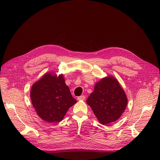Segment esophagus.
Returning a JSON list of instances; mask_svg holds the SVG:
<instances>
[{
  "label": "esophagus",
  "instance_id": "obj_1",
  "mask_svg": "<svg viewBox=\"0 0 160 160\" xmlns=\"http://www.w3.org/2000/svg\"><path fill=\"white\" fill-rule=\"evenodd\" d=\"M77 99H78V100H84L85 99H86V96L82 95V96H80V97H78L77 98Z\"/></svg>",
  "mask_w": 160,
  "mask_h": 160
}]
</instances>
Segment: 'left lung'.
Returning <instances> with one entry per match:
<instances>
[{
  "label": "left lung",
  "instance_id": "1",
  "mask_svg": "<svg viewBox=\"0 0 160 160\" xmlns=\"http://www.w3.org/2000/svg\"><path fill=\"white\" fill-rule=\"evenodd\" d=\"M86 102L98 121L108 125L121 116L126 108L127 98L119 82L109 77L95 84L94 91Z\"/></svg>",
  "mask_w": 160,
  "mask_h": 160
}]
</instances>
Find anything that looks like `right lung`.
Here are the masks:
<instances>
[{"mask_svg": "<svg viewBox=\"0 0 160 160\" xmlns=\"http://www.w3.org/2000/svg\"><path fill=\"white\" fill-rule=\"evenodd\" d=\"M31 99L40 118L49 123L62 121L77 102L62 74L57 77L51 73L46 74L32 86Z\"/></svg>", "mask_w": 160, "mask_h": 160, "instance_id": "1", "label": "right lung"}]
</instances>
